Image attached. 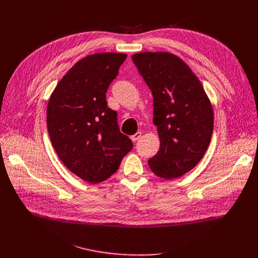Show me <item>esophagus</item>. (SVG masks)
<instances>
[{
  "label": "esophagus",
  "mask_w": 258,
  "mask_h": 258,
  "mask_svg": "<svg viewBox=\"0 0 258 258\" xmlns=\"http://www.w3.org/2000/svg\"><path fill=\"white\" fill-rule=\"evenodd\" d=\"M141 136H142V133H141V132H137L135 135L131 136V140H132L133 142H136V141H138V140L141 138Z\"/></svg>",
  "instance_id": "34e87169"
}]
</instances>
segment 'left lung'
<instances>
[{
  "instance_id": "8db88e82",
  "label": "left lung",
  "mask_w": 258,
  "mask_h": 258,
  "mask_svg": "<svg viewBox=\"0 0 258 258\" xmlns=\"http://www.w3.org/2000/svg\"><path fill=\"white\" fill-rule=\"evenodd\" d=\"M152 91L153 123L160 149L148 160L159 177L172 179L193 169L204 156L213 131V109L197 76L178 56L141 52L132 56Z\"/></svg>"
}]
</instances>
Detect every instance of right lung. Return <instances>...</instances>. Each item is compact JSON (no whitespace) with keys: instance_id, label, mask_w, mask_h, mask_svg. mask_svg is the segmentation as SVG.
Returning a JSON list of instances; mask_svg holds the SVG:
<instances>
[{"instance_id":"right-lung-1","label":"right lung","mask_w":258,"mask_h":258,"mask_svg":"<svg viewBox=\"0 0 258 258\" xmlns=\"http://www.w3.org/2000/svg\"><path fill=\"white\" fill-rule=\"evenodd\" d=\"M126 57L111 52L84 57L60 80L48 102L47 126L56 153L72 173L91 183L111 176L133 148L106 101Z\"/></svg>"}]
</instances>
